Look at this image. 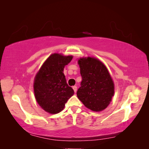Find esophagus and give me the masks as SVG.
Instances as JSON below:
<instances>
[{"label":"esophagus","instance_id":"esophagus-1","mask_svg":"<svg viewBox=\"0 0 149 149\" xmlns=\"http://www.w3.org/2000/svg\"><path fill=\"white\" fill-rule=\"evenodd\" d=\"M72 89H73V90H74V92L76 93L77 91V86H73L72 87Z\"/></svg>","mask_w":149,"mask_h":149}]
</instances>
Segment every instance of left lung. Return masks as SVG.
<instances>
[{"label":"left lung","mask_w":149,"mask_h":149,"mask_svg":"<svg viewBox=\"0 0 149 149\" xmlns=\"http://www.w3.org/2000/svg\"><path fill=\"white\" fill-rule=\"evenodd\" d=\"M82 77L77 95L87 109L99 112L111 102L115 93V85L109 70L101 61L87 57L78 60Z\"/></svg>","instance_id":"obj_1"}]
</instances>
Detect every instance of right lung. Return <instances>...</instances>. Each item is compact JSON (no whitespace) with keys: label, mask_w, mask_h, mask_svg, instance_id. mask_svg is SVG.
<instances>
[{"label":"right lung","mask_w":149,"mask_h":149,"mask_svg":"<svg viewBox=\"0 0 149 149\" xmlns=\"http://www.w3.org/2000/svg\"><path fill=\"white\" fill-rule=\"evenodd\" d=\"M72 56L52 54L43 63L34 82V91L38 104L50 114H57L64 109L65 104L74 94L64 74V68Z\"/></svg>","instance_id":"add662e5"}]
</instances>
